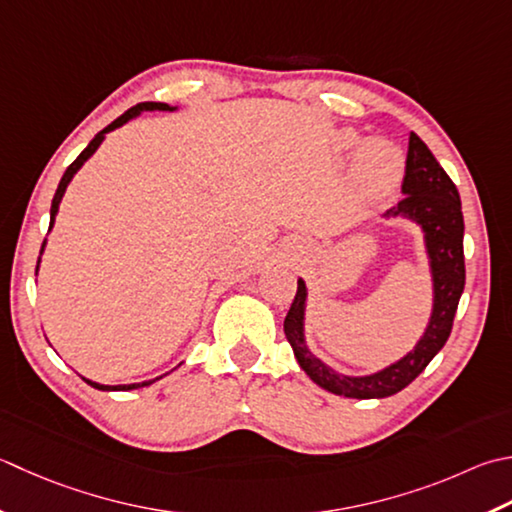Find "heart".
<instances>
[{"mask_svg":"<svg viewBox=\"0 0 512 512\" xmlns=\"http://www.w3.org/2000/svg\"><path fill=\"white\" fill-rule=\"evenodd\" d=\"M359 144V137L355 133H344L342 146L344 148H355ZM357 177L362 182L382 193V190L393 188L399 177L404 173V155L399 153V148L384 139H375V142H368L362 146L357 153L355 162Z\"/></svg>","mask_w":512,"mask_h":512,"instance_id":"b5f03b06","label":"heart"}]
</instances>
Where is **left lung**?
Masks as SVG:
<instances>
[{
	"mask_svg": "<svg viewBox=\"0 0 512 512\" xmlns=\"http://www.w3.org/2000/svg\"><path fill=\"white\" fill-rule=\"evenodd\" d=\"M402 193L399 204L386 210L384 217H406L422 226L433 275V315L417 346L395 364L364 377L342 375L317 359L306 346L304 310L308 293L304 279H297V293L284 319V333L304 373L328 393L353 399H382L399 393L444 348L453 330L457 304L466 284L462 199L453 179L415 133L408 137Z\"/></svg>",
	"mask_w": 512,
	"mask_h": 512,
	"instance_id": "left-lung-1",
	"label": "left lung"
}]
</instances>
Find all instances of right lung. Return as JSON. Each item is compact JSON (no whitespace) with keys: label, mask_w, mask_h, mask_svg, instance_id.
Returning <instances> with one entry per match:
<instances>
[{"label":"right lung","mask_w":512,"mask_h":512,"mask_svg":"<svg viewBox=\"0 0 512 512\" xmlns=\"http://www.w3.org/2000/svg\"><path fill=\"white\" fill-rule=\"evenodd\" d=\"M142 110H175L173 106H168V104H162V102H142V104H137V106H133V108H128L124 115H119L113 124H108L104 130H99V133L93 137V142H90L82 153H79V157L75 159L73 164H70L68 168H66V173H64V177H62V182H59V186H57V190H55V197H53V204H50V226H48V230L53 228V224H55V215H57V210H59V204H62V197H64V193H66V188H68V184H70V179L75 177V173L79 168L84 166V162L86 159L95 153V150L99 148V144L104 142V137H106V133H110V130H115V128H119V126H124L128 119H133V117H137L139 113H142ZM44 246H46V239H44V244H42V250H39V255L44 253ZM37 270H39V259H37ZM35 270V273H37ZM159 379V377H157ZM84 382L86 384H90L93 388H97V390H133V388H142V386H150L155 382V379H150V382H142V384H124V386H104V384H97V382H90V379H86L84 377Z\"/></svg>","instance_id":"1"}]
</instances>
